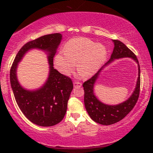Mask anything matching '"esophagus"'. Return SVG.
Masks as SVG:
<instances>
[{
	"label": "esophagus",
	"mask_w": 153,
	"mask_h": 153,
	"mask_svg": "<svg viewBox=\"0 0 153 153\" xmlns=\"http://www.w3.org/2000/svg\"><path fill=\"white\" fill-rule=\"evenodd\" d=\"M81 83L78 82V81H74V88H80L81 86Z\"/></svg>",
	"instance_id": "1"
}]
</instances>
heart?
I'll use <instances>...</instances> for the list:
<instances>
[{"label": "heart", "mask_w": 153, "mask_h": 153, "mask_svg": "<svg viewBox=\"0 0 153 153\" xmlns=\"http://www.w3.org/2000/svg\"><path fill=\"white\" fill-rule=\"evenodd\" d=\"M106 57L107 49L104 45L85 37H75L66 43L64 51L55 56L54 64L60 73L68 75L74 70L76 61L79 70L90 76L100 70Z\"/></svg>", "instance_id": "1"}]
</instances>
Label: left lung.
<instances>
[{
  "instance_id": "left-lung-1",
  "label": "left lung",
  "mask_w": 153,
  "mask_h": 153,
  "mask_svg": "<svg viewBox=\"0 0 153 153\" xmlns=\"http://www.w3.org/2000/svg\"><path fill=\"white\" fill-rule=\"evenodd\" d=\"M114 44L113 53L109 60L93 75L91 79L85 81L83 84L84 90V104L85 109L92 120L99 124L109 125L114 124L125 118L135 106L140 93V66L135 54L122 42L114 39ZM123 57H131L138 65V79L135 91L132 95L125 102L117 105H108L102 103L98 100L94 93V85L104 66L109 64L115 59Z\"/></svg>"
}]
</instances>
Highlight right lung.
Returning <instances> with one entry per match:
<instances>
[{"instance_id":"add662e5","label":"right lung","mask_w":153,"mask_h":153,"mask_svg":"<svg viewBox=\"0 0 153 153\" xmlns=\"http://www.w3.org/2000/svg\"><path fill=\"white\" fill-rule=\"evenodd\" d=\"M62 40L60 33L46 35L28 42L16 54L10 69V78L19 107L30 122L42 127L53 126L63 119L68 102L73 89L70 78L53 68V57ZM37 48L47 53L50 64L49 76L42 87L30 91L22 87L16 75L18 63L29 50Z\"/></svg>"}]
</instances>
